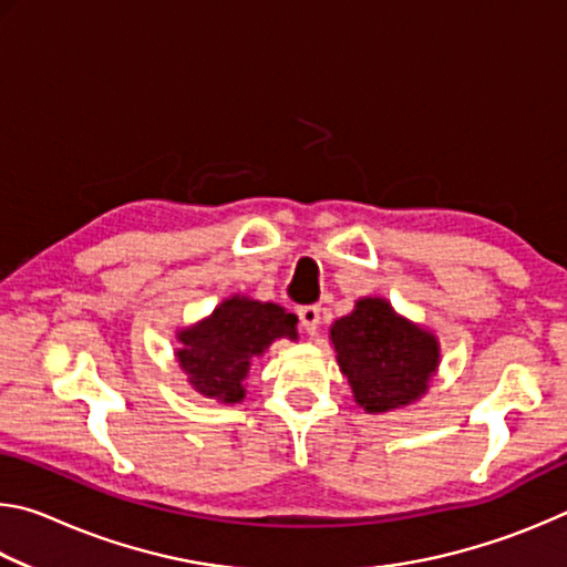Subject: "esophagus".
<instances>
[{
	"label": "esophagus",
	"instance_id": "obj_1",
	"mask_svg": "<svg viewBox=\"0 0 567 567\" xmlns=\"http://www.w3.org/2000/svg\"><path fill=\"white\" fill-rule=\"evenodd\" d=\"M297 318H300V324L305 332L315 334L320 328V307L318 305H305L297 310Z\"/></svg>",
	"mask_w": 567,
	"mask_h": 567
}]
</instances>
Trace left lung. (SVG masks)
<instances>
[{"instance_id":"left-lung-1","label":"left lung","mask_w":567,"mask_h":567,"mask_svg":"<svg viewBox=\"0 0 567 567\" xmlns=\"http://www.w3.org/2000/svg\"><path fill=\"white\" fill-rule=\"evenodd\" d=\"M330 340L354 402L370 415L425 395L440 364L435 334L400 318L382 297L354 302L350 315L334 320Z\"/></svg>"}]
</instances>
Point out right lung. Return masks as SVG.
<instances>
[{"mask_svg": "<svg viewBox=\"0 0 567 567\" xmlns=\"http://www.w3.org/2000/svg\"><path fill=\"white\" fill-rule=\"evenodd\" d=\"M297 340V318L275 302L233 295L209 318L177 332V362L199 395L233 405L245 398L255 358L275 340Z\"/></svg>", "mask_w": 567, "mask_h": 567, "instance_id": "add662e5", "label": "right lung"}]
</instances>
